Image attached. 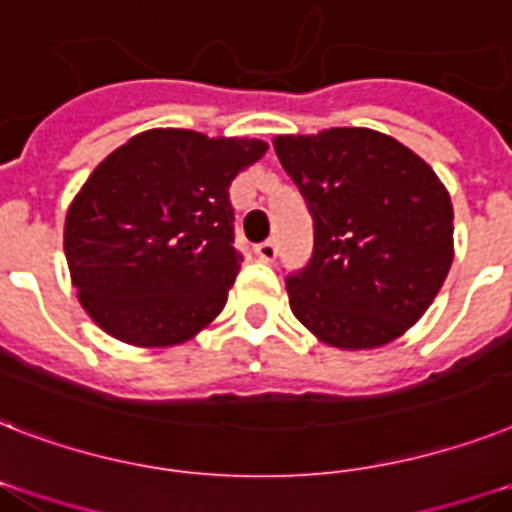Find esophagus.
I'll return each mask as SVG.
<instances>
[{"instance_id":"obj_1","label":"esophagus","mask_w":512,"mask_h":512,"mask_svg":"<svg viewBox=\"0 0 512 512\" xmlns=\"http://www.w3.org/2000/svg\"><path fill=\"white\" fill-rule=\"evenodd\" d=\"M276 252H278V247L273 239H265V242H260L255 247V255L260 257V260H265V263H273V260H276Z\"/></svg>"}]
</instances>
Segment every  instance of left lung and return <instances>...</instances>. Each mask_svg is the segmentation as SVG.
Instances as JSON below:
<instances>
[{
    "instance_id": "left-lung-1",
    "label": "left lung",
    "mask_w": 512,
    "mask_h": 512,
    "mask_svg": "<svg viewBox=\"0 0 512 512\" xmlns=\"http://www.w3.org/2000/svg\"><path fill=\"white\" fill-rule=\"evenodd\" d=\"M273 147L313 215V255L286 276L299 323L342 350H371L405 334L452 265L442 181L371 128L278 136Z\"/></svg>"
}]
</instances>
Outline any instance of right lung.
Segmentation results:
<instances>
[{
	"instance_id": "1",
	"label": "right lung",
	"mask_w": 512,
	"mask_h": 512,
	"mask_svg": "<svg viewBox=\"0 0 512 512\" xmlns=\"http://www.w3.org/2000/svg\"><path fill=\"white\" fill-rule=\"evenodd\" d=\"M265 149L155 128L91 173L65 218V257L81 305L107 334L168 347L223 310L242 265L228 186Z\"/></svg>"
}]
</instances>
